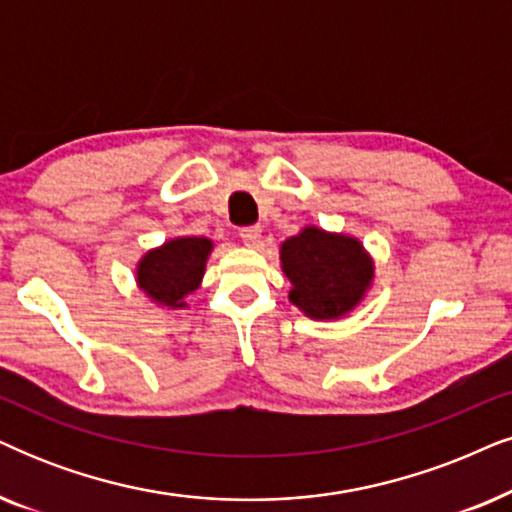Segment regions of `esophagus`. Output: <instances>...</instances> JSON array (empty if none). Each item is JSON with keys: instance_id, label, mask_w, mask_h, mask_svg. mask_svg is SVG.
Instances as JSON below:
<instances>
[{"instance_id": "obj_1", "label": "esophagus", "mask_w": 512, "mask_h": 512, "mask_svg": "<svg viewBox=\"0 0 512 512\" xmlns=\"http://www.w3.org/2000/svg\"><path fill=\"white\" fill-rule=\"evenodd\" d=\"M240 237L247 247H256V244L261 242V228H258V225H249V228L240 230Z\"/></svg>"}]
</instances>
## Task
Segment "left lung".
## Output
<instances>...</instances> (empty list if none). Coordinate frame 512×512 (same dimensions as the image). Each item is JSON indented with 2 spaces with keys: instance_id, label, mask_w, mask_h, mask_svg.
Here are the masks:
<instances>
[{
  "instance_id": "1",
  "label": "left lung",
  "mask_w": 512,
  "mask_h": 512,
  "mask_svg": "<svg viewBox=\"0 0 512 512\" xmlns=\"http://www.w3.org/2000/svg\"><path fill=\"white\" fill-rule=\"evenodd\" d=\"M289 301L313 320H338L362 301L374 280V261L355 237L308 225L280 249Z\"/></svg>"
}]
</instances>
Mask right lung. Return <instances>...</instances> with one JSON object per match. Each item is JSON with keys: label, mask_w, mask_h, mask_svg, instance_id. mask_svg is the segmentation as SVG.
I'll use <instances>...</instances> for the list:
<instances>
[{"label": "right lung", "mask_w": 512, "mask_h": 512, "mask_svg": "<svg viewBox=\"0 0 512 512\" xmlns=\"http://www.w3.org/2000/svg\"><path fill=\"white\" fill-rule=\"evenodd\" d=\"M211 249L207 237H176L150 249L136 268L138 287L159 305L185 308V296L202 282Z\"/></svg>", "instance_id": "add662e5"}]
</instances>
